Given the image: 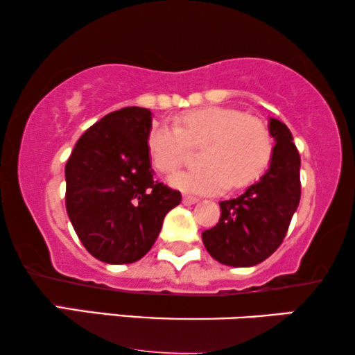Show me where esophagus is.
<instances>
[{"label":"esophagus","mask_w":355,"mask_h":355,"mask_svg":"<svg viewBox=\"0 0 355 355\" xmlns=\"http://www.w3.org/2000/svg\"><path fill=\"white\" fill-rule=\"evenodd\" d=\"M198 198L193 197V196H184L182 197V203L184 205H193V203H197Z\"/></svg>","instance_id":"34e87169"}]
</instances>
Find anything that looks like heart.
<instances>
[{
    "label": "heart",
    "mask_w": 355,
    "mask_h": 355,
    "mask_svg": "<svg viewBox=\"0 0 355 355\" xmlns=\"http://www.w3.org/2000/svg\"><path fill=\"white\" fill-rule=\"evenodd\" d=\"M189 147H202V166L173 174L169 184L189 193H220L230 184L244 187L265 173L273 155V135L257 116L220 106L189 111L174 125L155 124L148 130V158L159 173H173Z\"/></svg>",
    "instance_id": "heart-1"
}]
</instances>
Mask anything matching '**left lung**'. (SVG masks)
Masks as SVG:
<instances>
[{
	"instance_id": "8db88e82",
	"label": "left lung",
	"mask_w": 355,
	"mask_h": 355,
	"mask_svg": "<svg viewBox=\"0 0 355 355\" xmlns=\"http://www.w3.org/2000/svg\"><path fill=\"white\" fill-rule=\"evenodd\" d=\"M275 139L270 168L242 196L220 202L216 226L202 232L213 259L244 268L268 259L283 242L300 200V157L288 125L271 118Z\"/></svg>"
}]
</instances>
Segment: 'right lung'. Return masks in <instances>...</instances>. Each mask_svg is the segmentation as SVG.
<instances>
[{
    "label": "right lung",
    "mask_w": 355,
    "mask_h": 355,
    "mask_svg": "<svg viewBox=\"0 0 355 355\" xmlns=\"http://www.w3.org/2000/svg\"><path fill=\"white\" fill-rule=\"evenodd\" d=\"M152 111H113L77 140L66 163V210L76 234L105 263H134L157 241L181 192L155 181L147 135Z\"/></svg>",
    "instance_id": "right-lung-1"
}]
</instances>
